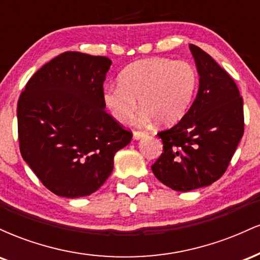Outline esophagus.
<instances>
[{"label": "esophagus", "instance_id": "34e87169", "mask_svg": "<svg viewBox=\"0 0 260 260\" xmlns=\"http://www.w3.org/2000/svg\"><path fill=\"white\" fill-rule=\"evenodd\" d=\"M147 136V133L143 132V131H136V132H133V139L134 140H138L140 138H143V137Z\"/></svg>", "mask_w": 260, "mask_h": 260}]
</instances>
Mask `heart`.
<instances>
[{"instance_id": "obj_1", "label": "heart", "mask_w": 260, "mask_h": 260, "mask_svg": "<svg viewBox=\"0 0 260 260\" xmlns=\"http://www.w3.org/2000/svg\"><path fill=\"white\" fill-rule=\"evenodd\" d=\"M196 67L187 61L147 58L124 68L118 85L104 88L103 100L116 121L126 122L137 110V100L144 109L143 118H155L169 126L183 118L198 88Z\"/></svg>"}]
</instances>
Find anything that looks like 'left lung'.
<instances>
[{
    "instance_id": "8db88e82",
    "label": "left lung",
    "mask_w": 260,
    "mask_h": 260,
    "mask_svg": "<svg viewBox=\"0 0 260 260\" xmlns=\"http://www.w3.org/2000/svg\"><path fill=\"white\" fill-rule=\"evenodd\" d=\"M199 74L196 100L183 118L157 133L162 154L151 166L177 192L210 186L225 174L243 136V100L230 74L201 47L189 44Z\"/></svg>"
}]
</instances>
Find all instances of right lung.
<instances>
[{
  "mask_svg": "<svg viewBox=\"0 0 260 260\" xmlns=\"http://www.w3.org/2000/svg\"><path fill=\"white\" fill-rule=\"evenodd\" d=\"M111 59L67 51L26 83L17 106L23 159L56 196H90L105 183L113 156L131 143L105 111L103 84Z\"/></svg>",
  "mask_w": 260,
  "mask_h": 260,
  "instance_id": "1",
  "label": "right lung"
}]
</instances>
